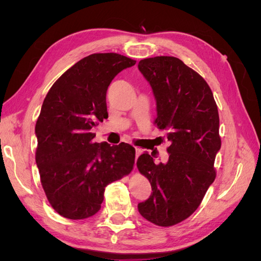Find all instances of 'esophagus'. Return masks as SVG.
<instances>
[{"label":"esophagus","instance_id":"esophagus-1","mask_svg":"<svg viewBox=\"0 0 261 261\" xmlns=\"http://www.w3.org/2000/svg\"><path fill=\"white\" fill-rule=\"evenodd\" d=\"M135 151H136V158H135V162H136V160H137V158L141 154V153H143V150H141L140 148H135Z\"/></svg>","mask_w":261,"mask_h":261}]
</instances>
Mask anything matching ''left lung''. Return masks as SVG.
I'll use <instances>...</instances> for the list:
<instances>
[{
  "label": "left lung",
  "instance_id": "1",
  "mask_svg": "<svg viewBox=\"0 0 261 261\" xmlns=\"http://www.w3.org/2000/svg\"><path fill=\"white\" fill-rule=\"evenodd\" d=\"M138 69L152 88L154 123L171 143L165 163L155 164L148 152L138 158L137 168L152 188L138 211L150 222L171 226L195 212L216 178L218 108L206 81L177 58L141 60Z\"/></svg>",
  "mask_w": 261,
  "mask_h": 261
}]
</instances>
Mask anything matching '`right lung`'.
<instances>
[{"mask_svg": "<svg viewBox=\"0 0 261 261\" xmlns=\"http://www.w3.org/2000/svg\"><path fill=\"white\" fill-rule=\"evenodd\" d=\"M136 61L96 53L77 62L53 84L36 123V162L49 202L59 215L83 220L100 210L106 186L127 175L135 148L94 143L91 129L108 118L107 91Z\"/></svg>", "mask_w": 261, "mask_h": 261, "instance_id": "right-lung-1", "label": "right lung"}]
</instances>
